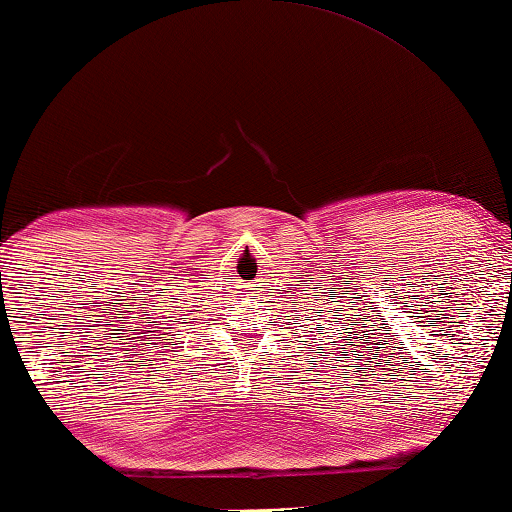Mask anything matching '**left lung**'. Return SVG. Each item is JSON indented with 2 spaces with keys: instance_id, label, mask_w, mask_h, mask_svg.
<instances>
[{
  "instance_id": "obj_1",
  "label": "left lung",
  "mask_w": 512,
  "mask_h": 512,
  "mask_svg": "<svg viewBox=\"0 0 512 512\" xmlns=\"http://www.w3.org/2000/svg\"><path fill=\"white\" fill-rule=\"evenodd\" d=\"M334 343H336V341H334Z\"/></svg>"
}]
</instances>
